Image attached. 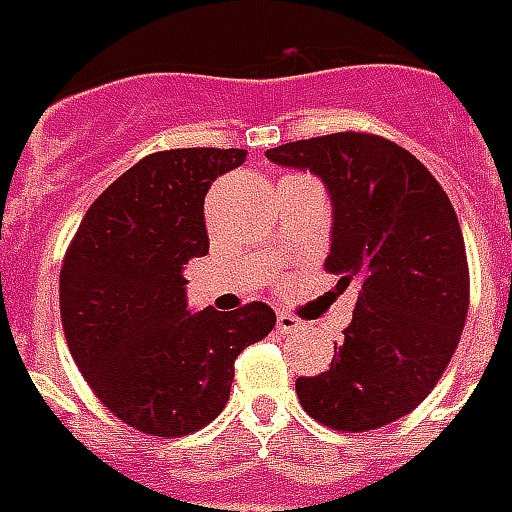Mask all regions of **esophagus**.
I'll return each mask as SVG.
<instances>
[{
	"label": "esophagus",
	"instance_id": "esophagus-1",
	"mask_svg": "<svg viewBox=\"0 0 512 512\" xmlns=\"http://www.w3.org/2000/svg\"><path fill=\"white\" fill-rule=\"evenodd\" d=\"M276 328H279L282 333H295V331H304V323H301L298 317H293V314L279 312L276 314Z\"/></svg>",
	"mask_w": 512,
	"mask_h": 512
}]
</instances>
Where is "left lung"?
<instances>
[{"label": "left lung", "mask_w": 512, "mask_h": 512, "mask_svg": "<svg viewBox=\"0 0 512 512\" xmlns=\"http://www.w3.org/2000/svg\"><path fill=\"white\" fill-rule=\"evenodd\" d=\"M266 157L323 179L333 206L325 271L358 285L331 369L295 380L301 407L336 431L388 426L434 391L464 331L469 268L456 211L426 165L380 135L333 132Z\"/></svg>", "instance_id": "left-lung-1"}]
</instances>
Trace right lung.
<instances>
[{
    "label": "right lung",
    "mask_w": 512,
    "mask_h": 512,
    "mask_svg": "<svg viewBox=\"0 0 512 512\" xmlns=\"http://www.w3.org/2000/svg\"><path fill=\"white\" fill-rule=\"evenodd\" d=\"M244 149H170L94 200L59 274L64 339L94 396L132 429L184 437L230 399L233 363L276 325L252 301L189 312L184 266L208 255L203 200Z\"/></svg>",
    "instance_id": "right-lung-1"
}]
</instances>
